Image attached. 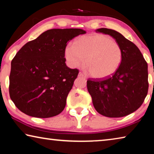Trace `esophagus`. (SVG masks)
Masks as SVG:
<instances>
[{"instance_id": "34e87169", "label": "esophagus", "mask_w": 154, "mask_h": 154, "mask_svg": "<svg viewBox=\"0 0 154 154\" xmlns=\"http://www.w3.org/2000/svg\"><path fill=\"white\" fill-rule=\"evenodd\" d=\"M79 77H86V75H85L84 73H83L82 72H79V75H78Z\"/></svg>"}]
</instances>
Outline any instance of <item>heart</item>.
Instances as JSON below:
<instances>
[{
	"mask_svg": "<svg viewBox=\"0 0 154 154\" xmlns=\"http://www.w3.org/2000/svg\"><path fill=\"white\" fill-rule=\"evenodd\" d=\"M91 76L108 77L116 72L122 61V49L111 36L103 34L82 36L65 48V57L70 66L78 67L85 60Z\"/></svg>",
	"mask_w": 154,
	"mask_h": 154,
	"instance_id": "obj_1",
	"label": "heart"
}]
</instances>
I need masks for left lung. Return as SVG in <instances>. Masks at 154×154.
<instances>
[{
	"label": "left lung",
	"instance_id": "left-lung-1",
	"mask_svg": "<svg viewBox=\"0 0 154 154\" xmlns=\"http://www.w3.org/2000/svg\"><path fill=\"white\" fill-rule=\"evenodd\" d=\"M96 32L115 38L122 49V61L116 72L104 79H89L87 88L98 113L121 118L139 109L147 94V63L139 49L117 31L99 28Z\"/></svg>",
	"mask_w": 154,
	"mask_h": 154
}]
</instances>
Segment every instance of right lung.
<instances>
[{
  "label": "right lung",
  "instance_id": "add662e5",
  "mask_svg": "<svg viewBox=\"0 0 154 154\" xmlns=\"http://www.w3.org/2000/svg\"><path fill=\"white\" fill-rule=\"evenodd\" d=\"M85 32L79 28L48 30L18 51L11 64L9 95L19 110L39 118L64 110L79 73L66 65L65 48L69 41Z\"/></svg>",
  "mask_w": 154,
  "mask_h": 154
}]
</instances>
